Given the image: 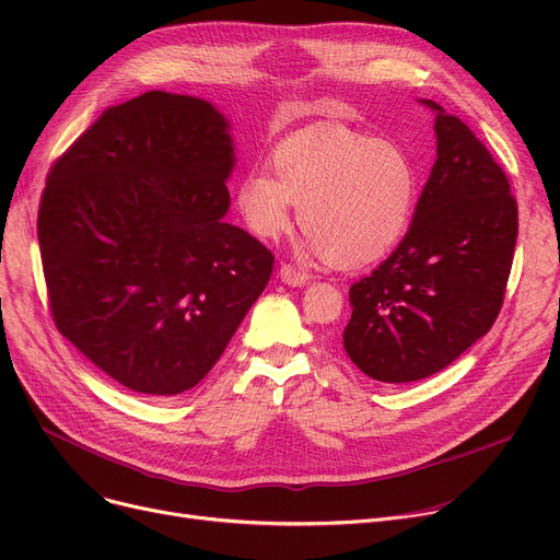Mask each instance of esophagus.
<instances>
[{"label": "esophagus", "mask_w": 560, "mask_h": 560, "mask_svg": "<svg viewBox=\"0 0 560 560\" xmlns=\"http://www.w3.org/2000/svg\"><path fill=\"white\" fill-rule=\"evenodd\" d=\"M279 277H281V281L288 283V285H304V283L311 281V275H306L304 270L295 268V265H290V262H283V265H281Z\"/></svg>", "instance_id": "1"}]
</instances>
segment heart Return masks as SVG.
I'll return each mask as SVG.
<instances>
[{
  "mask_svg": "<svg viewBox=\"0 0 560 560\" xmlns=\"http://www.w3.org/2000/svg\"><path fill=\"white\" fill-rule=\"evenodd\" d=\"M270 172H245L233 190L247 229L277 238L300 203L306 249L340 268H363L390 254L410 226L420 170L395 140L342 127H311L279 140Z\"/></svg>",
  "mask_w": 560,
  "mask_h": 560,
  "instance_id": "1",
  "label": "heart"
}]
</instances>
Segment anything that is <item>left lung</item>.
I'll use <instances>...</instances> for the list:
<instances>
[{"label": "left lung", "mask_w": 560, "mask_h": 560, "mask_svg": "<svg viewBox=\"0 0 560 560\" xmlns=\"http://www.w3.org/2000/svg\"><path fill=\"white\" fill-rule=\"evenodd\" d=\"M435 113L438 159L399 247L349 288L342 345L368 376L408 384L456 361L502 311L517 241L504 170L456 115Z\"/></svg>", "instance_id": "1"}]
</instances>
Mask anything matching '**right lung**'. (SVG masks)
I'll return each mask as SVG.
<instances>
[{"label":"right lung","mask_w":560,"mask_h":560,"mask_svg":"<svg viewBox=\"0 0 560 560\" xmlns=\"http://www.w3.org/2000/svg\"><path fill=\"white\" fill-rule=\"evenodd\" d=\"M233 163L220 110L152 91L106 108L47 174L54 325L133 393L197 386L270 281L272 252L224 220Z\"/></svg>","instance_id":"add662e5"}]
</instances>
